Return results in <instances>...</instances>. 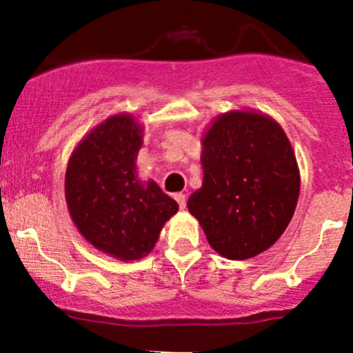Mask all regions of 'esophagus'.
Masks as SVG:
<instances>
[{
    "label": "esophagus",
    "mask_w": 353,
    "mask_h": 353,
    "mask_svg": "<svg viewBox=\"0 0 353 353\" xmlns=\"http://www.w3.org/2000/svg\"><path fill=\"white\" fill-rule=\"evenodd\" d=\"M174 198H176V201H177V203H179L181 210H184V208H186V194H184V193H176V194H174Z\"/></svg>",
    "instance_id": "obj_1"
}]
</instances>
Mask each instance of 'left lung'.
Masks as SVG:
<instances>
[{
  "mask_svg": "<svg viewBox=\"0 0 353 353\" xmlns=\"http://www.w3.org/2000/svg\"><path fill=\"white\" fill-rule=\"evenodd\" d=\"M203 183L188 200L212 248L229 260L265 252L288 228L300 194L290 139L271 117L219 115L201 138Z\"/></svg>",
  "mask_w": 353,
  "mask_h": 353,
  "instance_id": "8db88e82",
  "label": "left lung"
}]
</instances>
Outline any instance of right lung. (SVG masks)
I'll return each mask as SVG.
<instances>
[{
    "instance_id": "right-lung-1",
    "label": "right lung",
    "mask_w": 353,
    "mask_h": 353,
    "mask_svg": "<svg viewBox=\"0 0 353 353\" xmlns=\"http://www.w3.org/2000/svg\"><path fill=\"white\" fill-rule=\"evenodd\" d=\"M141 145L143 128L134 117L114 115L75 146L65 172V198L79 232L119 260L148 255L179 210L155 181L138 177Z\"/></svg>"
}]
</instances>
